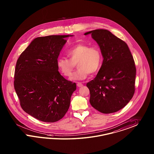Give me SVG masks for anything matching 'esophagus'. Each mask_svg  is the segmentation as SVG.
I'll return each mask as SVG.
<instances>
[{
	"label": "esophagus",
	"instance_id": "1",
	"mask_svg": "<svg viewBox=\"0 0 154 154\" xmlns=\"http://www.w3.org/2000/svg\"><path fill=\"white\" fill-rule=\"evenodd\" d=\"M77 86H78V87H81V86H83V84H82V83H81V82H77Z\"/></svg>",
	"mask_w": 154,
	"mask_h": 154
}]
</instances>
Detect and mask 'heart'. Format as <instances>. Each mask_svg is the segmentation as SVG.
I'll list each match as a JSON object with an SVG mask.
<instances>
[{
	"instance_id": "heart-1",
	"label": "heart",
	"mask_w": 154,
	"mask_h": 154,
	"mask_svg": "<svg viewBox=\"0 0 154 154\" xmlns=\"http://www.w3.org/2000/svg\"><path fill=\"white\" fill-rule=\"evenodd\" d=\"M66 54L69 59L58 58L57 66L62 74L69 77L77 64L78 69L72 75L70 80H84L89 73H96L101 67L102 56L98 47H90L86 44H79L70 48Z\"/></svg>"
}]
</instances>
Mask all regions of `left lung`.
<instances>
[{
  "instance_id": "8db88e82",
  "label": "left lung",
  "mask_w": 154,
  "mask_h": 154,
  "mask_svg": "<svg viewBox=\"0 0 154 154\" xmlns=\"http://www.w3.org/2000/svg\"><path fill=\"white\" fill-rule=\"evenodd\" d=\"M97 42L103 58L94 80L86 86L90 103L103 114L118 112L127 105L135 92L136 68L127 44L112 32L99 29L86 32Z\"/></svg>"
}]
</instances>
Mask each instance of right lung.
I'll use <instances>...</instances> for the list:
<instances>
[{"mask_svg": "<svg viewBox=\"0 0 154 154\" xmlns=\"http://www.w3.org/2000/svg\"><path fill=\"white\" fill-rule=\"evenodd\" d=\"M73 35H51L35 38L16 63L14 88L23 110L38 120L57 122L69 109L76 84L58 72L57 60Z\"/></svg>", "mask_w": 154, "mask_h": 154, "instance_id": "1", "label": "right lung"}]
</instances>
